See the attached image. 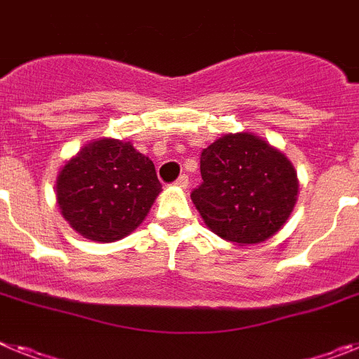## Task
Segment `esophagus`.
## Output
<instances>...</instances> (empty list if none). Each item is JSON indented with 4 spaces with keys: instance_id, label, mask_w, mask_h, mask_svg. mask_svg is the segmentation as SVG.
I'll return each instance as SVG.
<instances>
[{
    "instance_id": "1",
    "label": "esophagus",
    "mask_w": 359,
    "mask_h": 359,
    "mask_svg": "<svg viewBox=\"0 0 359 359\" xmlns=\"http://www.w3.org/2000/svg\"><path fill=\"white\" fill-rule=\"evenodd\" d=\"M176 185L182 187V189H187L189 187V176H185V174H182V176L177 177L176 180Z\"/></svg>"
}]
</instances>
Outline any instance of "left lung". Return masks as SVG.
<instances>
[{"label": "left lung", "instance_id": "left-lung-1", "mask_svg": "<svg viewBox=\"0 0 359 359\" xmlns=\"http://www.w3.org/2000/svg\"><path fill=\"white\" fill-rule=\"evenodd\" d=\"M203 183L192 201L214 233L255 244L277 233L293 212L298 180L282 152L250 133L224 135L201 152Z\"/></svg>", "mask_w": 359, "mask_h": 359}]
</instances>
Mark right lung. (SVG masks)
Wrapping results in <instances>:
<instances>
[{
    "label": "right lung",
    "instance_id": "1",
    "mask_svg": "<svg viewBox=\"0 0 359 359\" xmlns=\"http://www.w3.org/2000/svg\"><path fill=\"white\" fill-rule=\"evenodd\" d=\"M55 189L73 230L86 239L113 243L140 226L161 183L154 163L129 142L102 138L62 167Z\"/></svg>",
    "mask_w": 359,
    "mask_h": 359
}]
</instances>
